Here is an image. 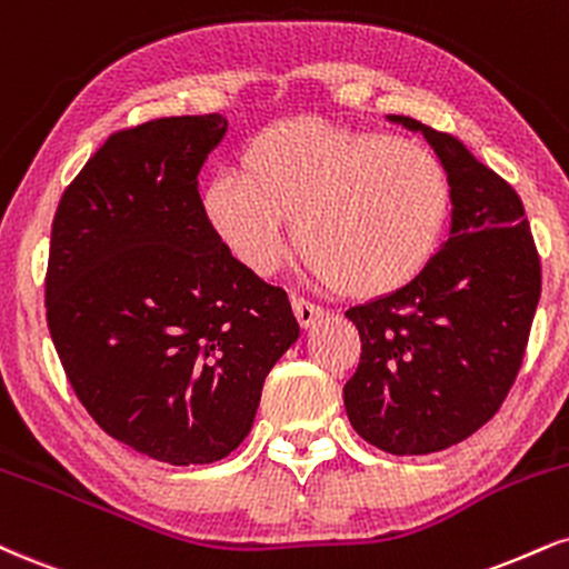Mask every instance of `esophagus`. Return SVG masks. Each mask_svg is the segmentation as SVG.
Instances as JSON below:
<instances>
[{"instance_id": "esophagus-1", "label": "esophagus", "mask_w": 569, "mask_h": 569, "mask_svg": "<svg viewBox=\"0 0 569 569\" xmlns=\"http://www.w3.org/2000/svg\"><path fill=\"white\" fill-rule=\"evenodd\" d=\"M291 310H293V315H297L299 326L302 328H310L315 320L323 318V307L307 302V299H302V297H291Z\"/></svg>"}]
</instances>
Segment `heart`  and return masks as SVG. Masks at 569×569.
Returning a JSON list of instances; mask_svg holds the SVG:
<instances>
[{
    "label": "heart",
    "mask_w": 569,
    "mask_h": 569,
    "mask_svg": "<svg viewBox=\"0 0 569 569\" xmlns=\"http://www.w3.org/2000/svg\"><path fill=\"white\" fill-rule=\"evenodd\" d=\"M201 214L224 249L267 276L293 243L339 293L376 299L416 280L450 214V177L423 142L320 119L264 127L241 150V174L201 188Z\"/></svg>",
    "instance_id": "obj_1"
}]
</instances>
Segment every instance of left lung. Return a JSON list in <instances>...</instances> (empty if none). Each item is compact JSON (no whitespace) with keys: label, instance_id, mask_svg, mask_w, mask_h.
<instances>
[{"label":"left lung","instance_id":"left-lung-1","mask_svg":"<svg viewBox=\"0 0 569 569\" xmlns=\"http://www.w3.org/2000/svg\"><path fill=\"white\" fill-rule=\"evenodd\" d=\"M421 132L450 177V238L400 291L347 310L360 333L345 408L362 440L423 456L467 440L515 385L540 299V257L522 198L448 132Z\"/></svg>","mask_w":569,"mask_h":569}]
</instances>
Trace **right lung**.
I'll return each instance as SVG.
<instances>
[{
  "instance_id": "1",
  "label": "right lung",
  "mask_w": 569,
  "mask_h": 569,
  "mask_svg": "<svg viewBox=\"0 0 569 569\" xmlns=\"http://www.w3.org/2000/svg\"><path fill=\"white\" fill-rule=\"evenodd\" d=\"M224 132L219 113L119 129L52 219L44 307L68 381L102 432L172 467L243 442L299 337L286 291L201 214L198 172Z\"/></svg>"
}]
</instances>
